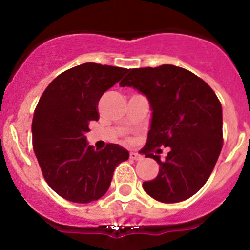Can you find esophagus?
<instances>
[{
  "label": "esophagus",
  "instance_id": "34e87169",
  "mask_svg": "<svg viewBox=\"0 0 250 250\" xmlns=\"http://www.w3.org/2000/svg\"><path fill=\"white\" fill-rule=\"evenodd\" d=\"M129 157H130L131 160H135V161H139V160L142 159V155L139 153H135V151H131V153L129 154Z\"/></svg>",
  "mask_w": 250,
  "mask_h": 250
}]
</instances>
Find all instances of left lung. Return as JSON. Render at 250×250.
Segmentation results:
<instances>
[{
  "mask_svg": "<svg viewBox=\"0 0 250 250\" xmlns=\"http://www.w3.org/2000/svg\"><path fill=\"white\" fill-rule=\"evenodd\" d=\"M120 85L139 90L150 105V128L142 153L160 169L154 180L143 182L145 191L165 203L193 196L207 182L222 149V107L213 89L173 64L131 69ZM161 145L171 148L165 162L150 154Z\"/></svg>",
  "mask_w": 250,
  "mask_h": 250,
  "instance_id": "obj_1",
  "label": "left lung"
}]
</instances>
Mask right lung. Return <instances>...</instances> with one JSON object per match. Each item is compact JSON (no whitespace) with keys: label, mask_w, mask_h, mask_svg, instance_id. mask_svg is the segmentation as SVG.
<instances>
[{"label":"right lung","mask_w":250,"mask_h":250,"mask_svg":"<svg viewBox=\"0 0 250 250\" xmlns=\"http://www.w3.org/2000/svg\"><path fill=\"white\" fill-rule=\"evenodd\" d=\"M128 69L88 62L63 71L42 94L34 113L33 148L45 181L63 199L89 203L107 193L129 151L115 143L95 150L87 141L97 103Z\"/></svg>","instance_id":"obj_1"}]
</instances>
